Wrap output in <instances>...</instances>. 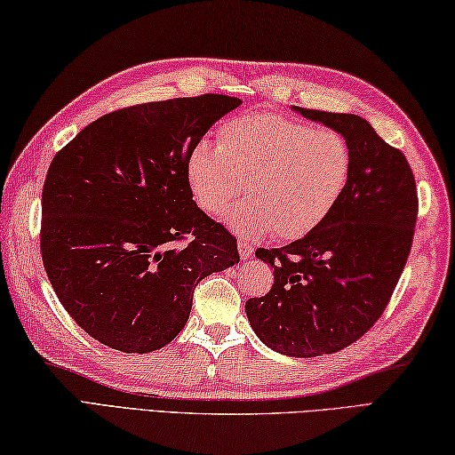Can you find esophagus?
<instances>
[{
    "instance_id": "obj_1",
    "label": "esophagus",
    "mask_w": 455,
    "mask_h": 455,
    "mask_svg": "<svg viewBox=\"0 0 455 455\" xmlns=\"http://www.w3.org/2000/svg\"><path fill=\"white\" fill-rule=\"evenodd\" d=\"M238 252H240V258L248 259V258H252V254H254V246L250 244L248 240L240 238V240H238Z\"/></svg>"
}]
</instances>
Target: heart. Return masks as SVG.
<instances>
[{"instance_id": "obj_1", "label": "heart", "mask_w": 455, "mask_h": 455, "mask_svg": "<svg viewBox=\"0 0 455 455\" xmlns=\"http://www.w3.org/2000/svg\"><path fill=\"white\" fill-rule=\"evenodd\" d=\"M350 172L340 132L262 111L228 119L217 147L199 142L188 158L189 189L207 212L225 209L246 181L250 197L222 219L248 238L269 230L282 240L308 235L336 207Z\"/></svg>"}]
</instances>
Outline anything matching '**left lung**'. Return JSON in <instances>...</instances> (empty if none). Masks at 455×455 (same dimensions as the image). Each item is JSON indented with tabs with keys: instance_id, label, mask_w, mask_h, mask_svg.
<instances>
[{
	"instance_id": "obj_1",
	"label": "left lung",
	"mask_w": 455,
	"mask_h": 455,
	"mask_svg": "<svg viewBox=\"0 0 455 455\" xmlns=\"http://www.w3.org/2000/svg\"><path fill=\"white\" fill-rule=\"evenodd\" d=\"M340 132L352 152L347 186L321 225L256 256L274 285L246 301L256 336L293 357L334 354L370 331L387 307L411 254L417 183L404 154L360 115L293 108Z\"/></svg>"
}]
</instances>
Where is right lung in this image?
<instances>
[{
  "label": "right lung",
  "instance_id": "1",
  "mask_svg": "<svg viewBox=\"0 0 455 455\" xmlns=\"http://www.w3.org/2000/svg\"><path fill=\"white\" fill-rule=\"evenodd\" d=\"M240 103L205 93L132 105L93 121L54 156L43 188V264L58 301L98 342L160 350L186 326L201 279L238 264L236 238L193 201L188 158Z\"/></svg>",
  "mask_w": 455,
  "mask_h": 455
}]
</instances>
